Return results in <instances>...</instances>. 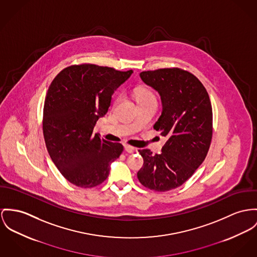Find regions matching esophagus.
<instances>
[{
    "instance_id": "esophagus-1",
    "label": "esophagus",
    "mask_w": 257,
    "mask_h": 257,
    "mask_svg": "<svg viewBox=\"0 0 257 257\" xmlns=\"http://www.w3.org/2000/svg\"><path fill=\"white\" fill-rule=\"evenodd\" d=\"M125 151L127 152V153H129V154H133V153H135L136 152V149L135 148H133V147H131V146H128V145H125Z\"/></svg>"
}]
</instances>
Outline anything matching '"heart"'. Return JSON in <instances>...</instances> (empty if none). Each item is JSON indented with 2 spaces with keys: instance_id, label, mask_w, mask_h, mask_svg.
Wrapping results in <instances>:
<instances>
[{
  "instance_id": "heart-1",
  "label": "heart",
  "mask_w": 257,
  "mask_h": 257,
  "mask_svg": "<svg viewBox=\"0 0 257 257\" xmlns=\"http://www.w3.org/2000/svg\"><path fill=\"white\" fill-rule=\"evenodd\" d=\"M136 99L138 101L141 100H150V99H156L154 93L149 89H139L136 91Z\"/></svg>"
}]
</instances>
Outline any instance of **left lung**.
<instances>
[{
    "mask_svg": "<svg viewBox=\"0 0 257 257\" xmlns=\"http://www.w3.org/2000/svg\"><path fill=\"white\" fill-rule=\"evenodd\" d=\"M160 96L162 111L154 128L167 139L161 154L140 150L144 159L140 183L156 192L176 189L203 162L212 138V107L201 82L179 68L140 73Z\"/></svg>",
    "mask_w": 257,
    "mask_h": 257,
    "instance_id": "1",
    "label": "left lung"
}]
</instances>
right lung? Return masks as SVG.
I'll return each mask as SVG.
<instances>
[{"mask_svg": "<svg viewBox=\"0 0 257 257\" xmlns=\"http://www.w3.org/2000/svg\"><path fill=\"white\" fill-rule=\"evenodd\" d=\"M132 70L95 64L61 70L49 87L43 112V133L49 155L62 176L80 188H93L109 174L123 146L93 134L111 97Z\"/></svg>", "mask_w": 257, "mask_h": 257, "instance_id": "1", "label": "right lung"}]
</instances>
